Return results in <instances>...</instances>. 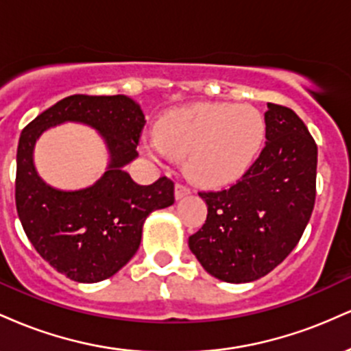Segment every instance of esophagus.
Wrapping results in <instances>:
<instances>
[{
	"mask_svg": "<svg viewBox=\"0 0 351 351\" xmlns=\"http://www.w3.org/2000/svg\"><path fill=\"white\" fill-rule=\"evenodd\" d=\"M191 195V188H188L186 184H181V183H176L175 186V198L176 199H181L184 198V196Z\"/></svg>",
	"mask_w": 351,
	"mask_h": 351,
	"instance_id": "esophagus-1",
	"label": "esophagus"
}]
</instances>
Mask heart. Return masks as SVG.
Masks as SVG:
<instances>
[{"label": "heart", "instance_id": "b5f03b06", "mask_svg": "<svg viewBox=\"0 0 351 351\" xmlns=\"http://www.w3.org/2000/svg\"><path fill=\"white\" fill-rule=\"evenodd\" d=\"M265 138V119L252 106L193 104L160 120L143 147L155 158H186L204 184H226L249 170Z\"/></svg>", "mask_w": 351, "mask_h": 351}]
</instances>
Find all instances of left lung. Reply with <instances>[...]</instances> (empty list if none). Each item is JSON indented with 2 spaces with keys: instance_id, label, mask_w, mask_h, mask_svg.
<instances>
[{
  "instance_id": "8db88e82",
  "label": "left lung",
  "mask_w": 351,
  "mask_h": 351,
  "mask_svg": "<svg viewBox=\"0 0 351 351\" xmlns=\"http://www.w3.org/2000/svg\"><path fill=\"white\" fill-rule=\"evenodd\" d=\"M265 147L231 188L201 191L208 216L188 245L204 271L241 284L264 277L299 244L315 204L317 145L289 107L267 104Z\"/></svg>"
}]
</instances>
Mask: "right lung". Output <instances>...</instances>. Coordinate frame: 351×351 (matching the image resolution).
<instances>
[{
    "mask_svg": "<svg viewBox=\"0 0 351 351\" xmlns=\"http://www.w3.org/2000/svg\"><path fill=\"white\" fill-rule=\"evenodd\" d=\"M79 121L108 145V170L92 187L62 192L34 168L37 138L47 128ZM142 108L127 95H71L39 114L21 132L16 155V209L27 239L44 261L75 282H100L123 267L142 241L147 216L175 203V184L162 176L142 186L123 170L138 156Z\"/></svg>",
    "mask_w": 351,
    "mask_h": 351,
    "instance_id": "obj_1",
    "label": "right lung"
}]
</instances>
